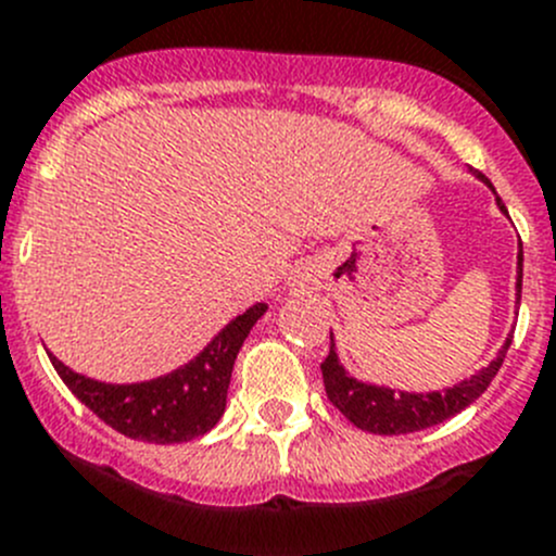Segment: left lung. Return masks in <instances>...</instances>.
<instances>
[{
    "mask_svg": "<svg viewBox=\"0 0 556 556\" xmlns=\"http://www.w3.org/2000/svg\"><path fill=\"white\" fill-rule=\"evenodd\" d=\"M477 180L489 186L496 197V205H500L502 214L507 216L505 202L500 200L496 189L491 186V180L485 175L475 173ZM521 274H523V249L518 241V274H516V304H521ZM513 334H507L505 345L500 349L496 359L489 367H482L477 376L464 378L455 387L435 389V392H403V389H389L378 387V383L359 381V378L351 376L345 370V365L340 362L334 349V334H331V349L329 356L324 359L320 370H324V383L329 401L340 408V414L349 422H354L356 428L367 430V433L378 435H401V433H414V430L433 428V425L444 422V419L455 417V414L464 412L466 406L477 401V397L489 389V383L494 381L496 372H500L502 362H505L507 349H510Z\"/></svg>",
    "mask_w": 556,
    "mask_h": 556,
    "instance_id": "left-lung-1",
    "label": "left lung"
}]
</instances>
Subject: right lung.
<instances>
[{
  "label": "right lung",
  "mask_w": 556,
  "mask_h": 556,
  "mask_svg": "<svg viewBox=\"0 0 556 556\" xmlns=\"http://www.w3.org/2000/svg\"><path fill=\"white\" fill-rule=\"evenodd\" d=\"M266 309L268 304L261 302L236 315L194 359L150 381H96L62 365L51 351L49 359L65 387L117 433L150 444H184L205 435L222 419L238 351Z\"/></svg>",
  "instance_id": "obj_1"
}]
</instances>
